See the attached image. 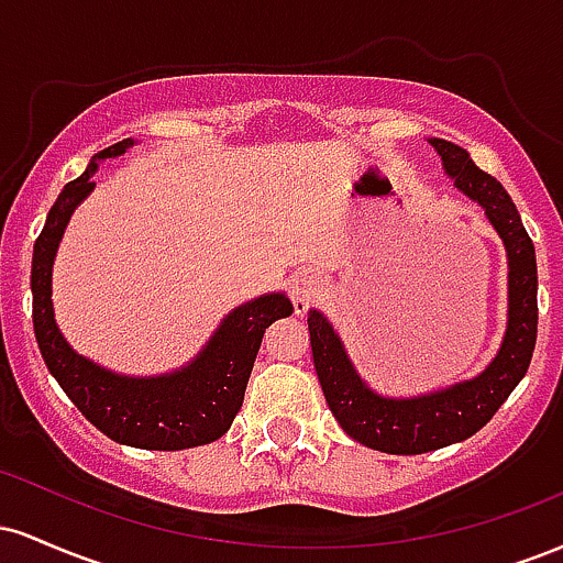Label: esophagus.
Returning a JSON list of instances; mask_svg holds the SVG:
<instances>
[{"instance_id":"obj_1","label":"esophagus","mask_w":563,"mask_h":563,"mask_svg":"<svg viewBox=\"0 0 563 563\" xmlns=\"http://www.w3.org/2000/svg\"><path fill=\"white\" fill-rule=\"evenodd\" d=\"M314 294H318V283L309 280V277H301L296 283V312H303L309 307V301L314 299Z\"/></svg>"}]
</instances>
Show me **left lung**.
<instances>
[{
	"label": "left lung",
	"instance_id": "1",
	"mask_svg": "<svg viewBox=\"0 0 563 563\" xmlns=\"http://www.w3.org/2000/svg\"><path fill=\"white\" fill-rule=\"evenodd\" d=\"M461 192L482 206L508 251V328L500 352L482 376L412 399L373 394L354 373L339 335L320 312H309L314 371L333 418L349 437L389 455H421L474 437L525 378L538 341V262L519 211L493 174L463 147L429 140Z\"/></svg>",
	"mask_w": 563,
	"mask_h": 563
}]
</instances>
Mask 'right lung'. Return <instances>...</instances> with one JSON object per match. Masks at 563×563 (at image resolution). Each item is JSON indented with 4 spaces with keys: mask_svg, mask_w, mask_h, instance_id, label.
I'll use <instances>...</instances> for the list:
<instances>
[{
    "mask_svg": "<svg viewBox=\"0 0 563 563\" xmlns=\"http://www.w3.org/2000/svg\"><path fill=\"white\" fill-rule=\"evenodd\" d=\"M129 145L132 140H121L95 158L121 156ZM95 169L97 161L87 166L79 179L63 187L34 243V333L44 363L81 416L113 442L140 450H185L214 442L230 429L232 418L241 410L264 331L275 320L288 318L294 303L283 294L260 296L256 301L243 303L228 314L209 346L190 365L169 376H115L79 357L57 331L49 294L57 243L74 209L95 187Z\"/></svg>",
    "mask_w": 563,
    "mask_h": 563,
    "instance_id": "add662e5",
    "label": "right lung"
}]
</instances>
